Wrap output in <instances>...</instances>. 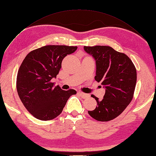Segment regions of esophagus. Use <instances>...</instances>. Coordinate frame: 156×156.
<instances>
[{
  "mask_svg": "<svg viewBox=\"0 0 156 156\" xmlns=\"http://www.w3.org/2000/svg\"><path fill=\"white\" fill-rule=\"evenodd\" d=\"M78 94L80 95V96L83 98V99H86V98H88L90 97V95L89 94H84L83 92H78Z\"/></svg>",
  "mask_w": 156,
  "mask_h": 156,
  "instance_id": "esophagus-1",
  "label": "esophagus"
}]
</instances>
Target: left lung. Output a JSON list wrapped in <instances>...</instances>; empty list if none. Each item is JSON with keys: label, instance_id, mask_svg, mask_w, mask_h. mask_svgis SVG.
Returning <instances> with one entry per match:
<instances>
[{"label": "left lung", "instance_id": "8db88e82", "mask_svg": "<svg viewBox=\"0 0 156 156\" xmlns=\"http://www.w3.org/2000/svg\"><path fill=\"white\" fill-rule=\"evenodd\" d=\"M83 49L95 60V80L101 82L105 88L101 101L91 95L98 105L94 110L88 111V113L98 121H111L122 113L133 98L136 70L126 55L111 47L84 46Z\"/></svg>", "mask_w": 156, "mask_h": 156}]
</instances>
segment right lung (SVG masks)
Here are the masks:
<instances>
[{"instance_id": "1", "label": "right lung", "mask_w": 156, "mask_h": 156, "mask_svg": "<svg viewBox=\"0 0 156 156\" xmlns=\"http://www.w3.org/2000/svg\"><path fill=\"white\" fill-rule=\"evenodd\" d=\"M77 47L47 45L27 55L17 74L16 88L20 99L34 117L49 121L62 113L66 101L76 91L62 90L54 86L63 58L73 53Z\"/></svg>"}]
</instances>
